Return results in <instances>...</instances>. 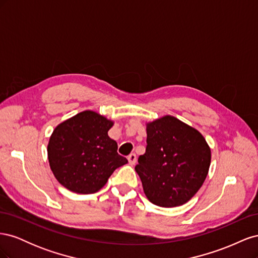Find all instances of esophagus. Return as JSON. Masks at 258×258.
<instances>
[{
    "mask_svg": "<svg viewBox=\"0 0 258 258\" xmlns=\"http://www.w3.org/2000/svg\"><path fill=\"white\" fill-rule=\"evenodd\" d=\"M128 161L130 165H135V163L137 162V155L136 154H130L128 156Z\"/></svg>",
    "mask_w": 258,
    "mask_h": 258,
    "instance_id": "esophagus-1",
    "label": "esophagus"
}]
</instances>
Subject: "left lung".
Here are the masks:
<instances>
[{"mask_svg":"<svg viewBox=\"0 0 258 258\" xmlns=\"http://www.w3.org/2000/svg\"><path fill=\"white\" fill-rule=\"evenodd\" d=\"M147 146L136 171L146 198L162 208L188 202L204 184L211 148L200 132L171 115L146 122Z\"/></svg>","mask_w":258,"mask_h":258,"instance_id":"left-lung-1","label":"left lung"}]
</instances>
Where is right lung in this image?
I'll return each instance as SVG.
<instances>
[{
  "instance_id": "add662e5",
  "label": "right lung",
  "mask_w": 258,
  "mask_h": 258,
  "mask_svg": "<svg viewBox=\"0 0 258 258\" xmlns=\"http://www.w3.org/2000/svg\"><path fill=\"white\" fill-rule=\"evenodd\" d=\"M114 120L95 111H83L60 122L47 145L49 166L57 181L76 194H93L128 160L117 153L107 132Z\"/></svg>"
}]
</instances>
